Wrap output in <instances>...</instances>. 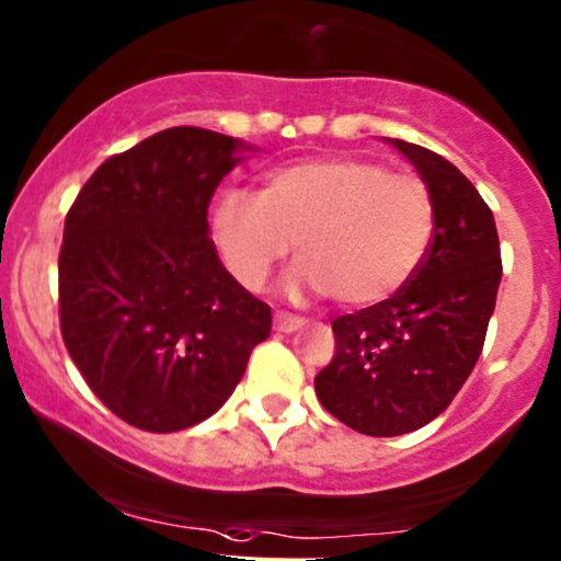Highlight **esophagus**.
I'll return each instance as SVG.
<instances>
[{
	"label": "esophagus",
	"mask_w": 561,
	"mask_h": 561,
	"mask_svg": "<svg viewBox=\"0 0 561 561\" xmlns=\"http://www.w3.org/2000/svg\"><path fill=\"white\" fill-rule=\"evenodd\" d=\"M304 324V319L295 317V313H285V311H276L274 313V330L276 332H293Z\"/></svg>",
	"instance_id": "obj_1"
}]
</instances>
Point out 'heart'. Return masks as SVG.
Returning <instances> with one entry per match:
<instances>
[{"instance_id": "heart-1", "label": "heart", "mask_w": 561, "mask_h": 561, "mask_svg": "<svg viewBox=\"0 0 561 561\" xmlns=\"http://www.w3.org/2000/svg\"><path fill=\"white\" fill-rule=\"evenodd\" d=\"M213 239L233 279L261 290L295 242L293 293L343 306L389 300L417 274L436 231L421 178L362 157H311L268 170L257 194L224 191Z\"/></svg>"}]
</instances>
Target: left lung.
<instances>
[{
    "label": "left lung",
    "instance_id": "1",
    "mask_svg": "<svg viewBox=\"0 0 561 561\" xmlns=\"http://www.w3.org/2000/svg\"><path fill=\"white\" fill-rule=\"evenodd\" d=\"M391 144L431 188L434 242L397 295L332 322L335 356L313 378L322 408L367 436L408 434L450 408L482 354L503 274L495 218L469 178L423 146Z\"/></svg>",
    "mask_w": 561,
    "mask_h": 561
}]
</instances>
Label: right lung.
<instances>
[{
	"label": "right lung",
	"mask_w": 561,
	"mask_h": 561,
	"mask_svg": "<svg viewBox=\"0 0 561 561\" xmlns=\"http://www.w3.org/2000/svg\"><path fill=\"white\" fill-rule=\"evenodd\" d=\"M242 140L170 127L84 183L58 255L60 335L84 383L135 428L196 426L242 380L271 309L218 261L207 207Z\"/></svg>",
	"instance_id": "add662e5"
}]
</instances>
